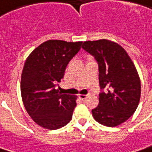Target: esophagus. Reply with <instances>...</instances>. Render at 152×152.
I'll use <instances>...</instances> for the list:
<instances>
[{"instance_id":"1","label":"esophagus","mask_w":152,"mask_h":152,"mask_svg":"<svg viewBox=\"0 0 152 152\" xmlns=\"http://www.w3.org/2000/svg\"><path fill=\"white\" fill-rule=\"evenodd\" d=\"M87 97H88V95H82V94L79 95V98H80L81 100H85V99H86Z\"/></svg>"}]
</instances>
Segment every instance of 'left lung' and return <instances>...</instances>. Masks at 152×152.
Listing matches in <instances>:
<instances>
[{
    "mask_svg": "<svg viewBox=\"0 0 152 152\" xmlns=\"http://www.w3.org/2000/svg\"><path fill=\"white\" fill-rule=\"evenodd\" d=\"M82 48L96 60L100 86L106 88L92 110L94 119L106 126H117L134 114L140 102L141 80L137 68L123 47L114 41H86Z\"/></svg>",
    "mask_w": 152,
    "mask_h": 152,
    "instance_id": "left-lung-1",
    "label": "left lung"
}]
</instances>
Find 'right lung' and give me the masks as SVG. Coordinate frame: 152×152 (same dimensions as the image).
I'll return each mask as SVG.
<instances>
[{
	"instance_id": "obj_1",
	"label": "right lung",
	"mask_w": 152,
	"mask_h": 152,
	"mask_svg": "<svg viewBox=\"0 0 152 152\" xmlns=\"http://www.w3.org/2000/svg\"><path fill=\"white\" fill-rule=\"evenodd\" d=\"M81 43L48 40L26 58L20 79L21 98L31 118L41 127L56 130L72 120L77 96L61 94L56 86Z\"/></svg>"
}]
</instances>
